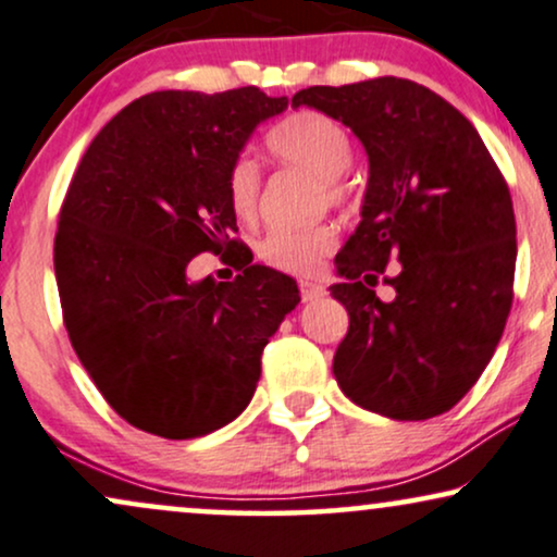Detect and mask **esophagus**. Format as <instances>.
I'll list each match as a JSON object with an SVG mask.
<instances>
[{
	"mask_svg": "<svg viewBox=\"0 0 557 557\" xmlns=\"http://www.w3.org/2000/svg\"><path fill=\"white\" fill-rule=\"evenodd\" d=\"M322 294H325V289H322L320 284H314V281H299V297H301V301H312V299L322 297Z\"/></svg>",
	"mask_w": 557,
	"mask_h": 557,
	"instance_id": "esophagus-1",
	"label": "esophagus"
}]
</instances>
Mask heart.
I'll return each mask as SVG.
<instances>
[{"mask_svg": "<svg viewBox=\"0 0 557 557\" xmlns=\"http://www.w3.org/2000/svg\"><path fill=\"white\" fill-rule=\"evenodd\" d=\"M265 152L281 164L305 168L320 177L322 194L327 203L341 206L348 198L343 173L354 162V141L341 121L318 111H297L281 119L263 136ZM260 190H263V170L252 157H237L226 170V203L237 222L250 224L258 216ZM335 230L327 224L278 226L260 239L256 252L260 263L276 271L310 276L318 271L322 258L335 247Z\"/></svg>", "mask_w": 557, "mask_h": 557, "instance_id": "heart-1", "label": "heart"}]
</instances>
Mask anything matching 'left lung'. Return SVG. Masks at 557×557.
Wrapping results in <instances>:
<instances>
[{
	"mask_svg": "<svg viewBox=\"0 0 557 557\" xmlns=\"http://www.w3.org/2000/svg\"><path fill=\"white\" fill-rule=\"evenodd\" d=\"M369 154L361 224L335 256L348 333L333 359L356 405L423 421L468 395L513 301L517 222L506 177L475 126L434 89L400 77L307 87ZM382 280L394 297L380 300Z\"/></svg>",
	"mask_w": 557,
	"mask_h": 557,
	"instance_id": "left-lung-1",
	"label": "left lung"
}]
</instances>
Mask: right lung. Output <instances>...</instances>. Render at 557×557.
Listing matches in <instances>:
<instances>
[{
  "instance_id": "obj_1",
  "label": "right lung",
  "mask_w": 557,
  "mask_h": 557,
  "mask_svg": "<svg viewBox=\"0 0 557 557\" xmlns=\"http://www.w3.org/2000/svg\"><path fill=\"white\" fill-rule=\"evenodd\" d=\"M289 100L258 87L160 89L100 128L69 183L53 237L64 327L89 380L136 429L196 438L243 413L260 356L299 301L284 273L252 265L226 203V170ZM201 251L244 271L190 285Z\"/></svg>"
}]
</instances>
